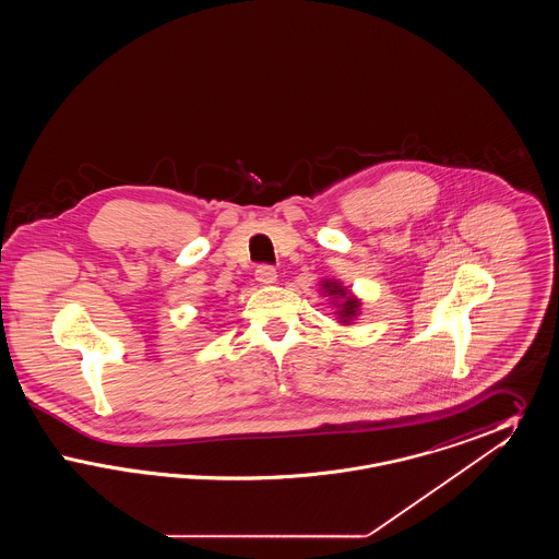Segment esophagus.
I'll return each instance as SVG.
<instances>
[{"label": "esophagus", "instance_id": "esophagus-1", "mask_svg": "<svg viewBox=\"0 0 559 559\" xmlns=\"http://www.w3.org/2000/svg\"><path fill=\"white\" fill-rule=\"evenodd\" d=\"M276 278H278V274H276V270L272 266H260L255 270V281L260 283V285H274L276 283Z\"/></svg>", "mask_w": 559, "mask_h": 559}]
</instances>
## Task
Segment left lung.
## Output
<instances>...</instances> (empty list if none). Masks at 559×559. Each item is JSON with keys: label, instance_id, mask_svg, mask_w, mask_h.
I'll return each mask as SVG.
<instances>
[{"label": "left lung", "instance_id": "obj_1", "mask_svg": "<svg viewBox=\"0 0 559 559\" xmlns=\"http://www.w3.org/2000/svg\"><path fill=\"white\" fill-rule=\"evenodd\" d=\"M320 293L324 297H329L331 306H335V317L340 320V324H352L354 320L360 317V310H362V301L349 292L347 287H344L342 281H335V278H324L320 281Z\"/></svg>", "mask_w": 559, "mask_h": 559}]
</instances>
